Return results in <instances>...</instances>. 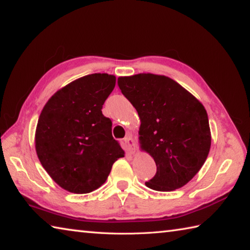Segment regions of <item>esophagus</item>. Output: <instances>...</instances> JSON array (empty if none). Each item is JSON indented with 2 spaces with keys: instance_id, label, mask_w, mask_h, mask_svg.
<instances>
[{
  "instance_id": "34e87169",
  "label": "esophagus",
  "mask_w": 250,
  "mask_h": 250,
  "mask_svg": "<svg viewBox=\"0 0 250 250\" xmlns=\"http://www.w3.org/2000/svg\"><path fill=\"white\" fill-rule=\"evenodd\" d=\"M125 143L126 149H128L129 152L135 153V151H137V145H135L132 137H131V134H128V135H126V137L125 138Z\"/></svg>"
}]
</instances>
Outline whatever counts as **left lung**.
Masks as SVG:
<instances>
[{"label":"left lung","instance_id":"left-lung-1","mask_svg":"<svg viewBox=\"0 0 250 250\" xmlns=\"http://www.w3.org/2000/svg\"><path fill=\"white\" fill-rule=\"evenodd\" d=\"M118 85L140 117V147L157 167L146 187L156 191L184 187L201 169L210 152L206 108L165 75L120 76Z\"/></svg>","mask_w":250,"mask_h":250}]
</instances>
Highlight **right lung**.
I'll return each mask as SVG.
<instances>
[{
	"label": "right lung",
	"instance_id": "right-lung-1",
	"mask_svg": "<svg viewBox=\"0 0 250 250\" xmlns=\"http://www.w3.org/2000/svg\"><path fill=\"white\" fill-rule=\"evenodd\" d=\"M115 85V75L83 76L53 94L40 113L36 152L49 176L67 191L96 190L125 156L112 138L111 120L102 112Z\"/></svg>",
	"mask_w": 250,
	"mask_h": 250
}]
</instances>
